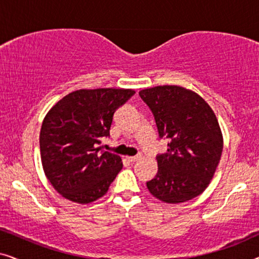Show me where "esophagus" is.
<instances>
[{
    "label": "esophagus",
    "mask_w": 259,
    "mask_h": 259,
    "mask_svg": "<svg viewBox=\"0 0 259 259\" xmlns=\"http://www.w3.org/2000/svg\"><path fill=\"white\" fill-rule=\"evenodd\" d=\"M140 157H141L140 154H139V155H134V157H127V160H128L130 162H134V161L139 160Z\"/></svg>",
    "instance_id": "obj_1"
}]
</instances>
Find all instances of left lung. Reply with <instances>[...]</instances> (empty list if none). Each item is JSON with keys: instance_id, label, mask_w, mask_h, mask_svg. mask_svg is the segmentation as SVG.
<instances>
[{"instance_id": "obj_1", "label": "left lung", "mask_w": 259, "mask_h": 259, "mask_svg": "<svg viewBox=\"0 0 259 259\" xmlns=\"http://www.w3.org/2000/svg\"><path fill=\"white\" fill-rule=\"evenodd\" d=\"M151 109L159 138L167 152L157 155L158 173L146 183L152 196L178 204L199 196L221 160L223 136L213 111L203 98L179 86H157L139 92Z\"/></svg>"}]
</instances>
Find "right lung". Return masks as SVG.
Here are the masks:
<instances>
[{
	"instance_id": "add662e5",
	"label": "right lung",
	"mask_w": 259,
	"mask_h": 259,
	"mask_svg": "<svg viewBox=\"0 0 259 259\" xmlns=\"http://www.w3.org/2000/svg\"><path fill=\"white\" fill-rule=\"evenodd\" d=\"M132 90L75 91L46 115L40 132L41 161L53 187L75 203L99 199L122 168L121 158L98 147L109 137L113 115Z\"/></svg>"
}]
</instances>
